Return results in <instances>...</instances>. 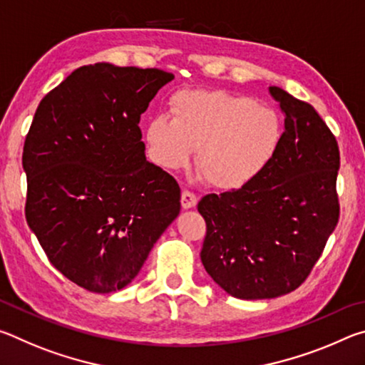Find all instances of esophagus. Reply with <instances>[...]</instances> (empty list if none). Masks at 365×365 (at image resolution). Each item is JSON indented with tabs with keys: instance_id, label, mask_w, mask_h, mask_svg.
I'll return each mask as SVG.
<instances>
[{
	"instance_id": "1",
	"label": "esophagus",
	"mask_w": 365,
	"mask_h": 365,
	"mask_svg": "<svg viewBox=\"0 0 365 365\" xmlns=\"http://www.w3.org/2000/svg\"><path fill=\"white\" fill-rule=\"evenodd\" d=\"M180 202H182V207H183V209H191V207L196 206L197 197H196L195 193H191V191L183 190V191H182V200H180Z\"/></svg>"
}]
</instances>
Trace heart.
Returning a JSON list of instances; mask_svg holds the SVG:
<instances>
[{"label":"heart","instance_id":"1","mask_svg":"<svg viewBox=\"0 0 365 365\" xmlns=\"http://www.w3.org/2000/svg\"><path fill=\"white\" fill-rule=\"evenodd\" d=\"M170 115L145 127L150 158L160 168H187L196 151L205 180L237 190L255 180L279 150L283 125L275 109L222 90H182L172 96Z\"/></svg>","mask_w":365,"mask_h":365}]
</instances>
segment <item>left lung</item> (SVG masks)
<instances>
[{
  "instance_id": "1",
  "label": "left lung",
  "mask_w": 365,
  "mask_h": 365,
  "mask_svg": "<svg viewBox=\"0 0 365 365\" xmlns=\"http://www.w3.org/2000/svg\"><path fill=\"white\" fill-rule=\"evenodd\" d=\"M285 114L275 156L245 187L206 195L202 265L240 299L287 294L307 279L339 217L335 135L311 104L270 86Z\"/></svg>"
}]
</instances>
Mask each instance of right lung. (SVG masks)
Returning a JSON list of instances; mask_svg holds the SVG:
<instances>
[{"label": "right lung", "instance_id": "1", "mask_svg": "<svg viewBox=\"0 0 365 365\" xmlns=\"http://www.w3.org/2000/svg\"><path fill=\"white\" fill-rule=\"evenodd\" d=\"M160 69L82 66L40 101L26 137V219L49 262L93 293L138 275L180 212V187L146 160L138 127Z\"/></svg>", "mask_w": 365, "mask_h": 365}]
</instances>
